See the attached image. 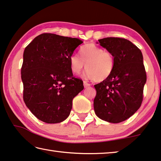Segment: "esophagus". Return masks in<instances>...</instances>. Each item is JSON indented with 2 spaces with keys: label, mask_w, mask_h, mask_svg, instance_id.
<instances>
[{
  "label": "esophagus",
  "mask_w": 161,
  "mask_h": 161,
  "mask_svg": "<svg viewBox=\"0 0 161 161\" xmlns=\"http://www.w3.org/2000/svg\"><path fill=\"white\" fill-rule=\"evenodd\" d=\"M84 86L85 87V88H86V87H88V86H90V84H89V83H87L86 81H84Z\"/></svg>",
  "instance_id": "34e87169"
}]
</instances>
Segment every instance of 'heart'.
Masks as SVG:
<instances>
[{
  "label": "heart",
  "mask_w": 161,
  "mask_h": 161,
  "mask_svg": "<svg viewBox=\"0 0 161 161\" xmlns=\"http://www.w3.org/2000/svg\"><path fill=\"white\" fill-rule=\"evenodd\" d=\"M80 57L72 54L69 58L70 68L75 75H80L85 68L86 75L96 81H104L112 74L115 67L113 54L94 43L82 46Z\"/></svg>",
  "instance_id": "1"
}]
</instances>
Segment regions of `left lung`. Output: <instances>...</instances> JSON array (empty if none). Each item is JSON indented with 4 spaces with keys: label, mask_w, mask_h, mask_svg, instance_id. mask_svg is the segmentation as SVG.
Masks as SVG:
<instances>
[{
    "label": "left lung",
    "mask_w": 161,
    "mask_h": 161,
    "mask_svg": "<svg viewBox=\"0 0 161 161\" xmlns=\"http://www.w3.org/2000/svg\"><path fill=\"white\" fill-rule=\"evenodd\" d=\"M99 42L113 54L115 67L109 77L94 85V111L103 121L120 123L133 115L142 103L146 82L143 54L124 38L105 37Z\"/></svg>",
    "instance_id": "1"
}]
</instances>
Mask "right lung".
Returning a JSON list of instances; mask_svg holds the SVG:
<instances>
[{
    "instance_id": "obj_1",
    "label": "right lung",
    "mask_w": 161,
    "mask_h": 161,
    "mask_svg": "<svg viewBox=\"0 0 161 161\" xmlns=\"http://www.w3.org/2000/svg\"><path fill=\"white\" fill-rule=\"evenodd\" d=\"M83 42L77 38L44 33L25 47L21 68L23 99L43 122L57 124L69 116L74 97L84 89L73 76L69 58Z\"/></svg>"
}]
</instances>
